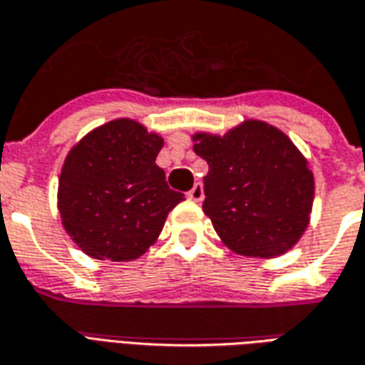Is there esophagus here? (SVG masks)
<instances>
[{"label": "esophagus", "mask_w": 365, "mask_h": 365, "mask_svg": "<svg viewBox=\"0 0 365 365\" xmlns=\"http://www.w3.org/2000/svg\"><path fill=\"white\" fill-rule=\"evenodd\" d=\"M187 197L191 199V201H195V203H201L203 201V197H205V193H203V183L197 182L193 187H191L190 191H187Z\"/></svg>", "instance_id": "esophagus-1"}]
</instances>
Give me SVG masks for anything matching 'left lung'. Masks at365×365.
I'll use <instances>...</instances> for the list:
<instances>
[{"label": "left lung", "mask_w": 365, "mask_h": 365, "mask_svg": "<svg viewBox=\"0 0 365 365\" xmlns=\"http://www.w3.org/2000/svg\"><path fill=\"white\" fill-rule=\"evenodd\" d=\"M193 150L209 164L203 211L232 252L275 258L309 227L314 178L291 138L248 119L225 135L195 133Z\"/></svg>", "instance_id": "1"}]
</instances>
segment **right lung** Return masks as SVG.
I'll return each instance as SVG.
<instances>
[{"instance_id": "obj_1", "label": "right lung", "mask_w": 365, "mask_h": 365, "mask_svg": "<svg viewBox=\"0 0 365 365\" xmlns=\"http://www.w3.org/2000/svg\"><path fill=\"white\" fill-rule=\"evenodd\" d=\"M164 138L115 119L72 146L58 180V211L74 245L96 260L140 258L183 193L170 190L156 156Z\"/></svg>"}]
</instances>
